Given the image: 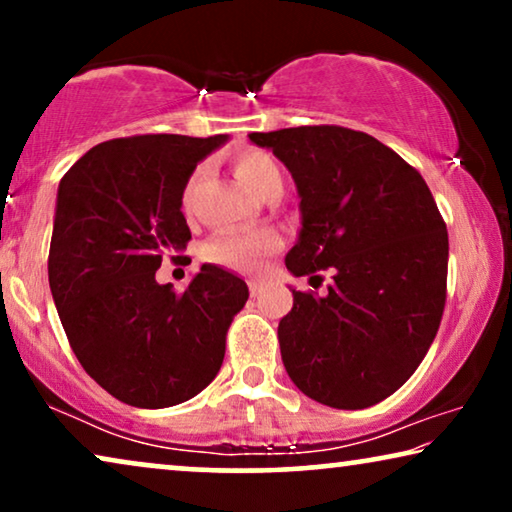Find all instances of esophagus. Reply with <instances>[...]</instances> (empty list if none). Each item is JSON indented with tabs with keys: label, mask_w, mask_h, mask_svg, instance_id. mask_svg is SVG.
Listing matches in <instances>:
<instances>
[{
	"label": "esophagus",
	"mask_w": 512,
	"mask_h": 512,
	"mask_svg": "<svg viewBox=\"0 0 512 512\" xmlns=\"http://www.w3.org/2000/svg\"><path fill=\"white\" fill-rule=\"evenodd\" d=\"M249 291H251V298H258L263 293V284L256 282V279H251L249 282Z\"/></svg>",
	"instance_id": "34e87169"
}]
</instances>
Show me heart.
Segmentation results:
<instances>
[{"mask_svg":"<svg viewBox=\"0 0 512 512\" xmlns=\"http://www.w3.org/2000/svg\"><path fill=\"white\" fill-rule=\"evenodd\" d=\"M235 174L249 191L263 195L265 188L282 181V167L265 151H242L235 158ZM282 237L275 230H221L207 242V261L230 270L254 272L263 265L265 256L279 249Z\"/></svg>","mask_w":512,"mask_h":512,"instance_id":"b5f03b06","label":"heart"}]
</instances>
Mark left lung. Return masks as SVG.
<instances>
[{
	"mask_svg": "<svg viewBox=\"0 0 512 512\" xmlns=\"http://www.w3.org/2000/svg\"><path fill=\"white\" fill-rule=\"evenodd\" d=\"M296 181L293 277L333 270L326 296L293 291L279 349L293 384L328 408L384 401L415 373L445 307L447 228L415 167L366 132H251Z\"/></svg>",
	"mask_w": 512,
	"mask_h": 512,
	"instance_id": "8db88e82",
	"label": "left lung"
}]
</instances>
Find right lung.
I'll use <instances>...</instances> for the list:
<instances>
[{
	"mask_svg": "<svg viewBox=\"0 0 512 512\" xmlns=\"http://www.w3.org/2000/svg\"><path fill=\"white\" fill-rule=\"evenodd\" d=\"M228 135H139L97 144L60 179L48 284L83 370L118 401L170 408L219 373L230 321L249 289L205 263L184 293L158 284L191 230L188 179Z\"/></svg>",
	"mask_w": 512,
	"mask_h": 512,
	"instance_id": "add662e5",
	"label": "right lung"
}]
</instances>
